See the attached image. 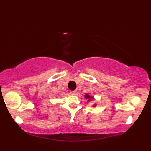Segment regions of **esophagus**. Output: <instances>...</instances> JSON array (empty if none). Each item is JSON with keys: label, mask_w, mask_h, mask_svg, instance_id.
<instances>
[{"label": "esophagus", "mask_w": 151, "mask_h": 151, "mask_svg": "<svg viewBox=\"0 0 151 151\" xmlns=\"http://www.w3.org/2000/svg\"><path fill=\"white\" fill-rule=\"evenodd\" d=\"M70 93H71V94H72V95H76V91H72L70 92Z\"/></svg>", "instance_id": "34e87169"}]
</instances>
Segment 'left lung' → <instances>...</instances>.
I'll use <instances>...</instances> for the list:
<instances>
[{
  "mask_svg": "<svg viewBox=\"0 0 151 151\" xmlns=\"http://www.w3.org/2000/svg\"><path fill=\"white\" fill-rule=\"evenodd\" d=\"M84 96H85V98H86V99H88V101H90L91 100V99H93V97H91V95H89V94H86ZM95 106H96V104L93 105V106H94V107H95Z\"/></svg>",
  "mask_w": 151,
  "mask_h": 151,
  "instance_id": "left-lung-1",
  "label": "left lung"
}]
</instances>
